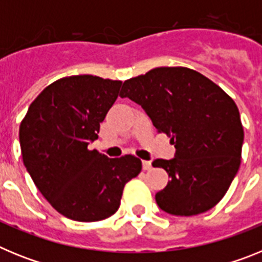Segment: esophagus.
<instances>
[{"label": "esophagus", "instance_id": "1", "mask_svg": "<svg viewBox=\"0 0 262 262\" xmlns=\"http://www.w3.org/2000/svg\"><path fill=\"white\" fill-rule=\"evenodd\" d=\"M143 169H144V170H151L152 169L151 161H147V160H144V161H143Z\"/></svg>", "mask_w": 262, "mask_h": 262}]
</instances>
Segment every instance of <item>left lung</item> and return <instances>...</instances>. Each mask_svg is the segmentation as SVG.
Here are the masks:
<instances>
[{"mask_svg":"<svg viewBox=\"0 0 262 262\" xmlns=\"http://www.w3.org/2000/svg\"><path fill=\"white\" fill-rule=\"evenodd\" d=\"M140 105L174 144L170 160L156 159L170 177L156 194L163 211L191 216L212 209L239 170L244 140L239 108L200 72L160 67L123 82L119 94Z\"/></svg>","mask_w":262,"mask_h":262,"instance_id":"obj_1","label":"left lung"}]
</instances>
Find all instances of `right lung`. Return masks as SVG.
Listing matches in <instances>:
<instances>
[{"mask_svg": "<svg viewBox=\"0 0 262 262\" xmlns=\"http://www.w3.org/2000/svg\"><path fill=\"white\" fill-rule=\"evenodd\" d=\"M120 85L92 75L60 78L36 97L20 123L27 172L53 209L72 221L97 222L115 214L124 185L142 170L133 155L108 159L88 149Z\"/></svg>", "mask_w": 262, "mask_h": 262, "instance_id": "1", "label": "right lung"}]
</instances>
